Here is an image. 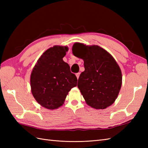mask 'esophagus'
<instances>
[{"label": "esophagus", "instance_id": "34e87169", "mask_svg": "<svg viewBox=\"0 0 148 148\" xmlns=\"http://www.w3.org/2000/svg\"><path fill=\"white\" fill-rule=\"evenodd\" d=\"M79 75H80V73H79V72H78V73H76V77H77V79H79Z\"/></svg>", "mask_w": 148, "mask_h": 148}]
</instances>
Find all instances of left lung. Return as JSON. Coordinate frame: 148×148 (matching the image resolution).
Returning <instances> with one entry per match:
<instances>
[{
  "mask_svg": "<svg viewBox=\"0 0 148 148\" xmlns=\"http://www.w3.org/2000/svg\"><path fill=\"white\" fill-rule=\"evenodd\" d=\"M72 53L84 60V71L78 79L77 87L86 103L96 109L112 105L122 84L121 69L112 56L97 45L76 42Z\"/></svg>",
  "mask_w": 148,
  "mask_h": 148,
  "instance_id": "obj_1",
  "label": "left lung"
}]
</instances>
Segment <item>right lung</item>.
<instances>
[{"label":"right lung","mask_w":148,"mask_h":148,"mask_svg":"<svg viewBox=\"0 0 148 148\" xmlns=\"http://www.w3.org/2000/svg\"><path fill=\"white\" fill-rule=\"evenodd\" d=\"M68 47L54 46L37 60L30 76L31 91L36 101L48 109L64 104L71 88L76 86L77 77L63 60Z\"/></svg>","instance_id":"1"}]
</instances>
